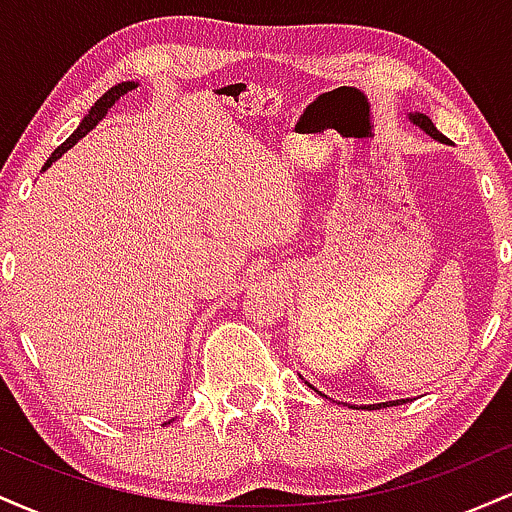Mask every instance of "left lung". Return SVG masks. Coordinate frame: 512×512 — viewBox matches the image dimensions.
<instances>
[{"mask_svg": "<svg viewBox=\"0 0 512 512\" xmlns=\"http://www.w3.org/2000/svg\"><path fill=\"white\" fill-rule=\"evenodd\" d=\"M409 120H411V122H414V125H419L421 129H426V132H428V134H431V137H433V139H438V142L448 144V139H445V137H443V134H440V132H438V129H436V125H433V122H431V117H428V115L414 113V115H409ZM402 402H404V399H397V402H390V404H395V407H397V404H402ZM380 407H387V402H385V404H373V409H380ZM366 409H370V407H366Z\"/></svg>", "mask_w": 512, "mask_h": 512, "instance_id": "8db88e82", "label": "left lung"}]
</instances>
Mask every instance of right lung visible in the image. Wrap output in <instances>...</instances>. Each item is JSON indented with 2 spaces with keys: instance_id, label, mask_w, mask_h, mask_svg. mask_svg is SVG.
Returning a JSON list of instances; mask_svg holds the SVG:
<instances>
[{
  "instance_id": "obj_1",
  "label": "right lung",
  "mask_w": 512,
  "mask_h": 512,
  "mask_svg": "<svg viewBox=\"0 0 512 512\" xmlns=\"http://www.w3.org/2000/svg\"><path fill=\"white\" fill-rule=\"evenodd\" d=\"M132 88H137V84H134V81H122V84H117V86L110 88V91H105L103 96L98 98V101H96V105H93V108L88 110V115L84 117V120H81V125L76 127V132L72 134V137H69L67 142H64L62 146H57L55 151H52V156L48 158V163H45L43 170L48 168V166H52V161H57V158H60V156L64 154V151H69V149H72V146H74L76 142H79L81 137H86V132H91V129L96 127L98 122L103 120L105 113H108V108H110V105H113V103H115L117 98H120V96H125L127 91H132Z\"/></svg>"
}]
</instances>
